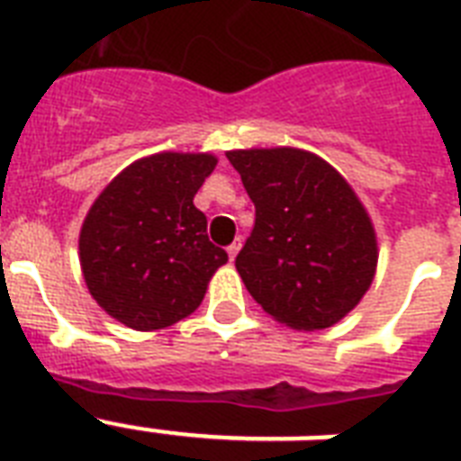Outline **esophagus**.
<instances>
[{
	"instance_id": "esophagus-1",
	"label": "esophagus",
	"mask_w": 461,
	"mask_h": 461,
	"mask_svg": "<svg viewBox=\"0 0 461 461\" xmlns=\"http://www.w3.org/2000/svg\"><path fill=\"white\" fill-rule=\"evenodd\" d=\"M239 251H241V239H237L234 244L227 246V253H230V258H231V260L237 258V253H239Z\"/></svg>"
}]
</instances>
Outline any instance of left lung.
I'll return each instance as SVG.
<instances>
[{"label": "left lung", "instance_id": "1", "mask_svg": "<svg viewBox=\"0 0 461 461\" xmlns=\"http://www.w3.org/2000/svg\"><path fill=\"white\" fill-rule=\"evenodd\" d=\"M256 205L237 256L249 294L294 330L342 321L371 287L378 244L364 205L337 169L296 148L231 150Z\"/></svg>", "mask_w": 461, "mask_h": 461}]
</instances>
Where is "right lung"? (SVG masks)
<instances>
[{
    "instance_id": "right-lung-1",
    "label": "right lung",
    "mask_w": 461,
    "mask_h": 461,
    "mask_svg": "<svg viewBox=\"0 0 461 461\" xmlns=\"http://www.w3.org/2000/svg\"><path fill=\"white\" fill-rule=\"evenodd\" d=\"M217 159L159 153L126 167L97 195L78 251L90 294L133 330H159L201 306L227 251L208 239L194 195Z\"/></svg>"
}]
</instances>
